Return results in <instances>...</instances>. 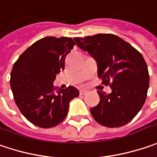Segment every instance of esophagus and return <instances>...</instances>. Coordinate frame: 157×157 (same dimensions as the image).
<instances>
[{"mask_svg":"<svg viewBox=\"0 0 157 157\" xmlns=\"http://www.w3.org/2000/svg\"><path fill=\"white\" fill-rule=\"evenodd\" d=\"M87 92L88 91H87L86 90H80V95H85Z\"/></svg>","mask_w":157,"mask_h":157,"instance_id":"obj_1","label":"esophagus"}]
</instances>
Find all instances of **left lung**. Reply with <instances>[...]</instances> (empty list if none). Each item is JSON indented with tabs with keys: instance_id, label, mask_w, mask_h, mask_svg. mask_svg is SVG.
I'll return each mask as SVG.
<instances>
[{
	"instance_id": "1",
	"label": "left lung",
	"mask_w": 157,
	"mask_h": 157,
	"mask_svg": "<svg viewBox=\"0 0 157 157\" xmlns=\"http://www.w3.org/2000/svg\"><path fill=\"white\" fill-rule=\"evenodd\" d=\"M75 42L96 59L98 78L112 89L110 94L98 90L100 101L90 109L93 118L106 127L125 126L146 101L149 75L143 56L113 34L75 38Z\"/></svg>"
}]
</instances>
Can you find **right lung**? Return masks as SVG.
Here are the masks:
<instances>
[{"instance_id":"add662e5","label":"right lung","mask_w":157,"mask_h":157,"mask_svg":"<svg viewBox=\"0 0 157 157\" xmlns=\"http://www.w3.org/2000/svg\"><path fill=\"white\" fill-rule=\"evenodd\" d=\"M75 38L45 37L21 54L13 66L10 87L18 109L35 126L50 128L65 119L69 102L79 91L69 86L56 90V75L65 68V59Z\"/></svg>"}]
</instances>
